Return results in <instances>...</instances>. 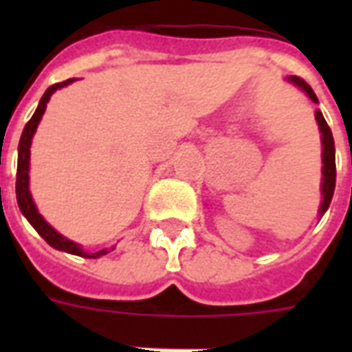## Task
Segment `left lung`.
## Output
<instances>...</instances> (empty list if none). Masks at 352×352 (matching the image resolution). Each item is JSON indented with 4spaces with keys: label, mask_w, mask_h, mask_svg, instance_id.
Wrapping results in <instances>:
<instances>
[{
    "label": "left lung",
    "mask_w": 352,
    "mask_h": 352,
    "mask_svg": "<svg viewBox=\"0 0 352 352\" xmlns=\"http://www.w3.org/2000/svg\"><path fill=\"white\" fill-rule=\"evenodd\" d=\"M289 82L296 84L300 87L303 93L309 95L314 104H318V98L314 95V91L309 84H307L305 80L300 78V76H289ZM316 122L318 127H320V133H322V146H323V182H322V206H320V217H322L325 212H327L329 204H331V199H333L334 193V186H336V157H334V138H333V131H331V127L327 126V122L323 118L322 111L318 109L316 111Z\"/></svg>",
    "instance_id": "left-lung-1"
}]
</instances>
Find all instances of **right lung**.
<instances>
[{
	"label": "right lung",
	"mask_w": 352,
	"mask_h": 352,
	"mask_svg": "<svg viewBox=\"0 0 352 352\" xmlns=\"http://www.w3.org/2000/svg\"><path fill=\"white\" fill-rule=\"evenodd\" d=\"M74 78H69L65 82H60V84L51 85L49 89L43 93L41 96L40 104L36 107L34 115L30 118L23 127V133H21V138H19V146H18V173H16V199H18V206L21 210V214L27 217L30 225L34 226V230L43 237V239L56 250H63L67 254H74V256H82V257H89V259H96V257L106 256L107 248L98 252H84L82 246L74 241H69L67 237H63L62 234H58L54 228H52L49 223H47L40 214H38V208H36L34 201H32V195L29 192V166H30V144H32V137H34L36 127L40 124L43 113H45L47 102L51 100V95L56 89H62L65 85L73 84Z\"/></svg>",
	"instance_id": "add662e5"
}]
</instances>
